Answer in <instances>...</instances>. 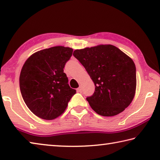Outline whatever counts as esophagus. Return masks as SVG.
<instances>
[{
	"label": "esophagus",
	"mask_w": 160,
	"mask_h": 160,
	"mask_svg": "<svg viewBox=\"0 0 160 160\" xmlns=\"http://www.w3.org/2000/svg\"><path fill=\"white\" fill-rule=\"evenodd\" d=\"M77 91H78V92H80V93H81L82 92V88H81V87L80 86L79 88H78V89H77Z\"/></svg>",
	"instance_id": "1"
}]
</instances>
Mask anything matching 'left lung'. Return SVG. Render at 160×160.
I'll return each instance as SVG.
<instances>
[{
	"instance_id": "8db88e82",
	"label": "left lung",
	"mask_w": 160,
	"mask_h": 160,
	"mask_svg": "<svg viewBox=\"0 0 160 160\" xmlns=\"http://www.w3.org/2000/svg\"><path fill=\"white\" fill-rule=\"evenodd\" d=\"M73 56L95 85L94 94L86 98L94 112L113 116L129 106L136 89V68L129 56L110 44L77 49Z\"/></svg>"
}]
</instances>
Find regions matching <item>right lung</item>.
<instances>
[{"instance_id":"right-lung-1","label":"right lung","mask_w":160,"mask_h":160,"mask_svg":"<svg viewBox=\"0 0 160 160\" xmlns=\"http://www.w3.org/2000/svg\"><path fill=\"white\" fill-rule=\"evenodd\" d=\"M72 51L60 46L46 48L32 54L24 64L20 75L21 94L38 117L45 120L58 117L76 93L63 72Z\"/></svg>"}]
</instances>
